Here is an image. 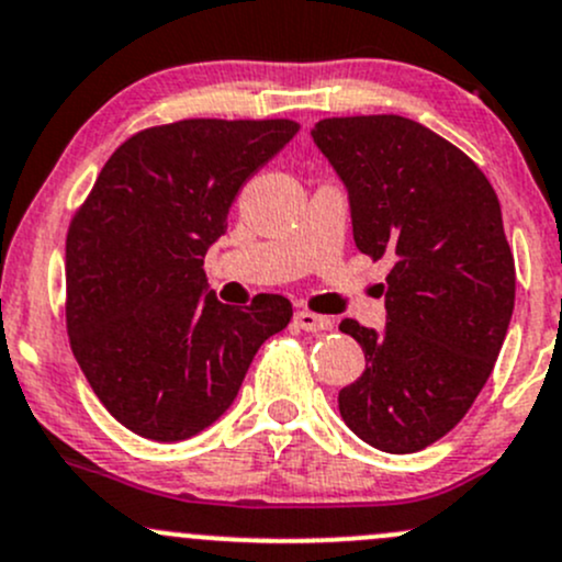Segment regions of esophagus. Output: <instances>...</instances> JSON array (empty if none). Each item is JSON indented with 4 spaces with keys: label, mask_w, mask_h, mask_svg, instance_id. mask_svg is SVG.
Wrapping results in <instances>:
<instances>
[{
    "label": "esophagus",
    "mask_w": 562,
    "mask_h": 562,
    "mask_svg": "<svg viewBox=\"0 0 562 562\" xmlns=\"http://www.w3.org/2000/svg\"><path fill=\"white\" fill-rule=\"evenodd\" d=\"M293 323H296V328L312 330V334H317V330L334 328V321H330V317L315 315V312H310V310H299L296 315H293Z\"/></svg>",
    "instance_id": "34e87169"
}]
</instances>
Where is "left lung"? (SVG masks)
Masks as SVG:
<instances>
[{
  "label": "left lung",
  "instance_id": "1",
  "mask_svg": "<svg viewBox=\"0 0 562 562\" xmlns=\"http://www.w3.org/2000/svg\"><path fill=\"white\" fill-rule=\"evenodd\" d=\"M312 137L350 191L358 250L395 261L385 330L339 326L366 356L339 390L341 420L382 452L425 450L471 409L515 310L498 196L460 147L409 117H323Z\"/></svg>",
  "mask_w": 562,
  "mask_h": 562
}]
</instances>
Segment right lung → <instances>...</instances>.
<instances>
[{
  "mask_svg": "<svg viewBox=\"0 0 562 562\" xmlns=\"http://www.w3.org/2000/svg\"><path fill=\"white\" fill-rule=\"evenodd\" d=\"M296 121L188 117L117 147L67 232V334L117 423L153 441L196 436L232 406L252 356L291 323L285 296L206 293L204 256L236 193Z\"/></svg>",
  "mask_w": 562,
  "mask_h": 562,
  "instance_id": "right-lung-1",
  "label": "right lung"
}]
</instances>
